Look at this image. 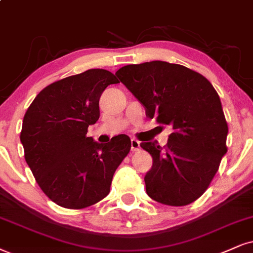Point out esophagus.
Returning <instances> with one entry per match:
<instances>
[{"label":"esophagus","instance_id":"1","mask_svg":"<svg viewBox=\"0 0 253 253\" xmlns=\"http://www.w3.org/2000/svg\"><path fill=\"white\" fill-rule=\"evenodd\" d=\"M139 150V142L137 141V139H131V151L135 152V151H138Z\"/></svg>","mask_w":253,"mask_h":253}]
</instances>
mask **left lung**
Segmentation results:
<instances>
[{
    "instance_id": "8db88e82",
    "label": "left lung",
    "mask_w": 253,
    "mask_h": 253,
    "mask_svg": "<svg viewBox=\"0 0 253 253\" xmlns=\"http://www.w3.org/2000/svg\"><path fill=\"white\" fill-rule=\"evenodd\" d=\"M117 77L145 109L146 117L172 126L168 144L141 143L152 157L146 193L165 205L182 207L201 197L226 154L229 127L219 96L189 68L164 61L130 64Z\"/></svg>"
}]
</instances>
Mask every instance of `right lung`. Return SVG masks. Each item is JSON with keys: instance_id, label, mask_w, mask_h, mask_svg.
<instances>
[{"instance_id": "add662e5", "label": "right lung", "mask_w": 253, "mask_h": 253, "mask_svg": "<svg viewBox=\"0 0 253 253\" xmlns=\"http://www.w3.org/2000/svg\"><path fill=\"white\" fill-rule=\"evenodd\" d=\"M114 74L90 69L45 86L24 115L21 143L42 191L60 207L83 209L110 192L112 177L129 154L126 135L97 143L86 137L99 118V98Z\"/></svg>"}]
</instances>
